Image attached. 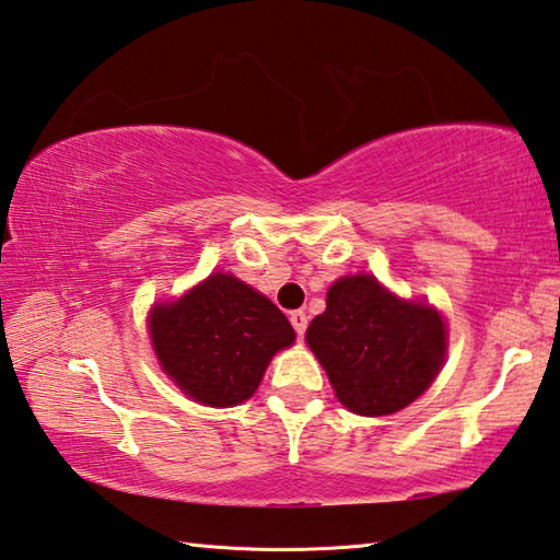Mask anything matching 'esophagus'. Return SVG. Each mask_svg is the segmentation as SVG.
<instances>
[{
  "instance_id": "1",
  "label": "esophagus",
  "mask_w": 560,
  "mask_h": 560,
  "mask_svg": "<svg viewBox=\"0 0 560 560\" xmlns=\"http://www.w3.org/2000/svg\"><path fill=\"white\" fill-rule=\"evenodd\" d=\"M290 325H292V329L298 331V337L305 335V329H307V315H305V312H302V310L290 312Z\"/></svg>"
}]
</instances>
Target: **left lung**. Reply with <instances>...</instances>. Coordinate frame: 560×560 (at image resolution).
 I'll return each instance as SVG.
<instances>
[{"mask_svg": "<svg viewBox=\"0 0 560 560\" xmlns=\"http://www.w3.org/2000/svg\"><path fill=\"white\" fill-rule=\"evenodd\" d=\"M307 345L351 413L390 416L433 384L445 357V322L423 302L390 295L371 275L341 278Z\"/></svg>", "mask_w": 560, "mask_h": 560, "instance_id": "8db88e82", "label": "left lung"}]
</instances>
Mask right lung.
<instances>
[{
    "label": "right lung",
    "instance_id": "obj_1",
    "mask_svg": "<svg viewBox=\"0 0 560 560\" xmlns=\"http://www.w3.org/2000/svg\"><path fill=\"white\" fill-rule=\"evenodd\" d=\"M150 335L164 374L213 408L248 400L275 351L295 341L288 317L268 298L223 272L154 307Z\"/></svg>",
    "mask_w": 560,
    "mask_h": 560
}]
</instances>
